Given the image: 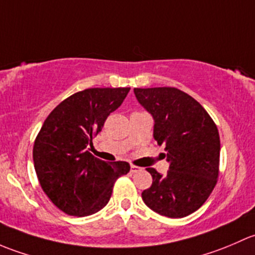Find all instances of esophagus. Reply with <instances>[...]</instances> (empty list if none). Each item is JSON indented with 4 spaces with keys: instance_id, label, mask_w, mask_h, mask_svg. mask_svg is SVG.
<instances>
[{
    "instance_id": "obj_1",
    "label": "esophagus",
    "mask_w": 255,
    "mask_h": 255,
    "mask_svg": "<svg viewBox=\"0 0 255 255\" xmlns=\"http://www.w3.org/2000/svg\"><path fill=\"white\" fill-rule=\"evenodd\" d=\"M130 170H131V173H136V172H140L141 168H140V167L133 166V164H131V166H130Z\"/></svg>"
}]
</instances>
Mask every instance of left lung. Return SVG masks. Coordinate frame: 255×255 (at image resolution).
Instances as JSON below:
<instances>
[{"label":"left lung","mask_w":255,"mask_h":255,"mask_svg":"<svg viewBox=\"0 0 255 255\" xmlns=\"http://www.w3.org/2000/svg\"><path fill=\"white\" fill-rule=\"evenodd\" d=\"M136 99L153 119V138L163 145L169 163L166 174L147 168L152 185L142 200L170 219L193 214L216 185L220 136L214 120L193 97L173 87L133 88Z\"/></svg>","instance_id":"8db88e82"}]
</instances>
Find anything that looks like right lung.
<instances>
[{
    "instance_id": "obj_1",
    "label": "right lung",
    "mask_w": 255,
    "mask_h": 255,
    "mask_svg": "<svg viewBox=\"0 0 255 255\" xmlns=\"http://www.w3.org/2000/svg\"><path fill=\"white\" fill-rule=\"evenodd\" d=\"M130 88H88L59 104L34 142L39 183L55 206L71 216L96 214L108 204L115 180L130 170L128 162H106L88 152L92 138Z\"/></svg>"
}]
</instances>
